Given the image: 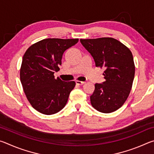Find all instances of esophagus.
<instances>
[{
  "label": "esophagus",
  "mask_w": 154,
  "mask_h": 154,
  "mask_svg": "<svg viewBox=\"0 0 154 154\" xmlns=\"http://www.w3.org/2000/svg\"><path fill=\"white\" fill-rule=\"evenodd\" d=\"M75 82H76V84L77 85H83V84H84V83H85L84 82H81V81H78V80H77Z\"/></svg>",
  "instance_id": "34e87169"
}]
</instances>
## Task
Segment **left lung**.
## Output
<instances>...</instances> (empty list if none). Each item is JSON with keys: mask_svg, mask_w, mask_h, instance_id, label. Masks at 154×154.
<instances>
[{"mask_svg": "<svg viewBox=\"0 0 154 154\" xmlns=\"http://www.w3.org/2000/svg\"><path fill=\"white\" fill-rule=\"evenodd\" d=\"M94 60L96 66L105 68L103 83H96L90 96L94 108L101 113L116 111L126 102L132 89L135 66L128 48L111 37L80 39Z\"/></svg>", "mask_w": 154, "mask_h": 154, "instance_id": "8db88e82", "label": "left lung"}]
</instances>
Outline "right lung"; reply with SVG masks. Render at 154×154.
I'll use <instances>...</instances> for the list:
<instances>
[{
  "label": "right lung",
  "instance_id": "add662e5",
  "mask_svg": "<svg viewBox=\"0 0 154 154\" xmlns=\"http://www.w3.org/2000/svg\"><path fill=\"white\" fill-rule=\"evenodd\" d=\"M78 38H45L30 46L22 58L20 77L28 102L45 115L56 113L63 109L75 82L55 79L64 52L75 45Z\"/></svg>",
  "mask_w": 154,
  "mask_h": 154
}]
</instances>
